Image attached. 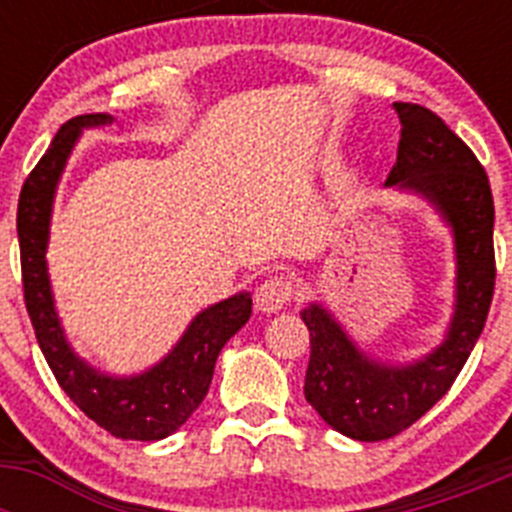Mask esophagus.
<instances>
[{"instance_id": "esophagus-1", "label": "esophagus", "mask_w": 512, "mask_h": 512, "mask_svg": "<svg viewBox=\"0 0 512 512\" xmlns=\"http://www.w3.org/2000/svg\"><path fill=\"white\" fill-rule=\"evenodd\" d=\"M295 295V287L284 274H274V277H266L264 282L256 287V307L264 312H277L287 305Z\"/></svg>"}]
</instances>
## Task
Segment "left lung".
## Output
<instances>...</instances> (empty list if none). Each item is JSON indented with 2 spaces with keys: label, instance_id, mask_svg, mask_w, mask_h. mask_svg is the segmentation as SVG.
I'll return each instance as SVG.
<instances>
[{
  "label": "left lung",
  "instance_id": "8db88e82",
  "mask_svg": "<svg viewBox=\"0 0 512 512\" xmlns=\"http://www.w3.org/2000/svg\"><path fill=\"white\" fill-rule=\"evenodd\" d=\"M392 107L402 130L387 187L425 197L451 228L456 302L441 346L402 366L366 356L318 302L302 310L310 330L305 400L333 431L356 441L397 436L449 392L485 328L495 292V205L485 169L436 112L413 102Z\"/></svg>",
  "mask_w": 512,
  "mask_h": 512
}]
</instances>
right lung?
Wrapping results in <instances>:
<instances>
[{
  "label": "right lung",
  "mask_w": 512,
  "mask_h": 512,
  "mask_svg": "<svg viewBox=\"0 0 512 512\" xmlns=\"http://www.w3.org/2000/svg\"><path fill=\"white\" fill-rule=\"evenodd\" d=\"M110 115H79L63 122L51 148L22 184L17 205L22 289L35 338L61 390L107 433L125 441L171 436L200 408L210 390L217 354L251 318V295L238 292L202 310L164 359L135 377H110L74 354L53 305L48 279V230L58 179L84 128L110 125Z\"/></svg>",
  "instance_id": "right-lung-1"
}]
</instances>
